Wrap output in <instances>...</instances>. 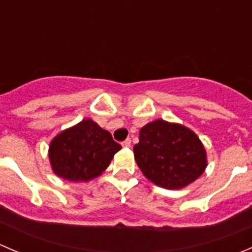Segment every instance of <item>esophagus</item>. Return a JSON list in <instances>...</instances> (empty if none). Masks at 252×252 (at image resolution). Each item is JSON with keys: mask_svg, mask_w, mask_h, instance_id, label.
Masks as SVG:
<instances>
[{"mask_svg": "<svg viewBox=\"0 0 252 252\" xmlns=\"http://www.w3.org/2000/svg\"><path fill=\"white\" fill-rule=\"evenodd\" d=\"M122 146H123V147H130L131 146L130 139H126V140H124L123 142H122Z\"/></svg>", "mask_w": 252, "mask_h": 252, "instance_id": "obj_1", "label": "esophagus"}]
</instances>
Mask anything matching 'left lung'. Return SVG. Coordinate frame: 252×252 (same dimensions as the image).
Masks as SVG:
<instances>
[{
  "instance_id": "left-lung-1",
  "label": "left lung",
  "mask_w": 252,
  "mask_h": 252,
  "mask_svg": "<svg viewBox=\"0 0 252 252\" xmlns=\"http://www.w3.org/2000/svg\"><path fill=\"white\" fill-rule=\"evenodd\" d=\"M134 157L150 182L169 190L188 187L207 167V155L199 136L183 124L163 119L140 129Z\"/></svg>"
}]
</instances>
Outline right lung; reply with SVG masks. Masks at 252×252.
<instances>
[{
  "label": "right lung",
  "mask_w": 252,
  "mask_h": 252,
  "mask_svg": "<svg viewBox=\"0 0 252 252\" xmlns=\"http://www.w3.org/2000/svg\"><path fill=\"white\" fill-rule=\"evenodd\" d=\"M122 149L110 131L86 118L64 129L48 146L53 173L69 182H89L102 174Z\"/></svg>",
  "instance_id": "add662e5"
}]
</instances>
